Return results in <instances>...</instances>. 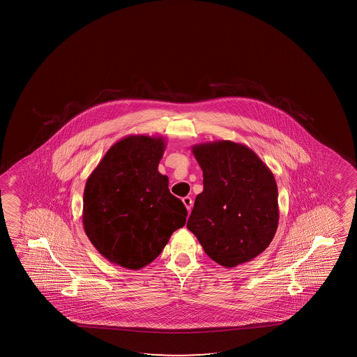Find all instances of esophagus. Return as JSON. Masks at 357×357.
I'll use <instances>...</instances> for the list:
<instances>
[{"instance_id":"1","label":"esophagus","mask_w":357,"mask_h":357,"mask_svg":"<svg viewBox=\"0 0 357 357\" xmlns=\"http://www.w3.org/2000/svg\"><path fill=\"white\" fill-rule=\"evenodd\" d=\"M183 204L185 205L186 210L190 212L191 207H192V199L189 197V196H185V197H183Z\"/></svg>"}]
</instances>
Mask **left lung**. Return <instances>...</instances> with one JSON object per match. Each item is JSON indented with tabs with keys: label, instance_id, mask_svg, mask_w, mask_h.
<instances>
[{
	"label": "left lung",
	"instance_id": "obj_1",
	"mask_svg": "<svg viewBox=\"0 0 357 357\" xmlns=\"http://www.w3.org/2000/svg\"><path fill=\"white\" fill-rule=\"evenodd\" d=\"M204 173L188 220L206 254L225 268L262 254L278 228V188L273 173L251 149L218 140L191 147Z\"/></svg>",
	"mask_w": 357,
	"mask_h": 357
}]
</instances>
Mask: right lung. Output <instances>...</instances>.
Returning <instances> with one entry per match:
<instances>
[{
	"label": "right lung",
	"mask_w": 357,
	"mask_h": 357,
	"mask_svg": "<svg viewBox=\"0 0 357 357\" xmlns=\"http://www.w3.org/2000/svg\"><path fill=\"white\" fill-rule=\"evenodd\" d=\"M165 149L162 137H123L85 184L84 230L105 259L124 268L151 264L185 225V206L158 172Z\"/></svg>",
	"instance_id": "obj_1"
}]
</instances>
